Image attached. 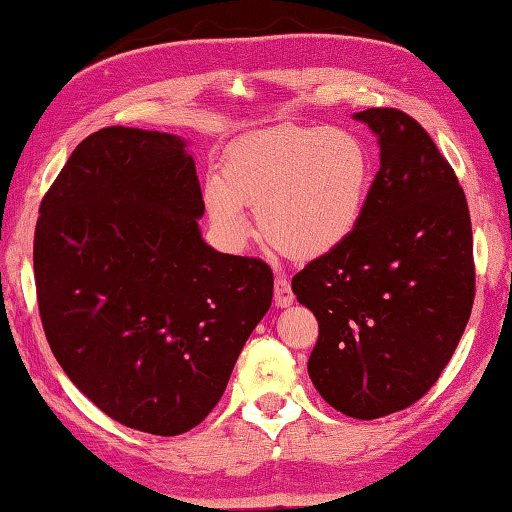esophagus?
I'll list each match as a JSON object with an SVG mask.
<instances>
[{
  "instance_id": "34e87169",
  "label": "esophagus",
  "mask_w": 512,
  "mask_h": 512,
  "mask_svg": "<svg viewBox=\"0 0 512 512\" xmlns=\"http://www.w3.org/2000/svg\"><path fill=\"white\" fill-rule=\"evenodd\" d=\"M293 300H296V296H293L289 280L284 275H277L275 277V305L289 307V305H293Z\"/></svg>"
}]
</instances>
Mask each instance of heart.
Instances as JSON below:
<instances>
[{
	"label": "heart",
	"instance_id": "b5f03b06",
	"mask_svg": "<svg viewBox=\"0 0 512 512\" xmlns=\"http://www.w3.org/2000/svg\"><path fill=\"white\" fill-rule=\"evenodd\" d=\"M370 178V155L357 135L289 124L232 142L221 173L205 176L203 198L230 239L248 235L246 205H257L259 230L275 248L316 259L357 232Z\"/></svg>",
	"mask_w": 512,
	"mask_h": 512
}]
</instances>
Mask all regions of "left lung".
<instances>
[{
  "mask_svg": "<svg viewBox=\"0 0 512 512\" xmlns=\"http://www.w3.org/2000/svg\"><path fill=\"white\" fill-rule=\"evenodd\" d=\"M354 119L379 137V171L354 235L293 275L314 311L307 363L320 397L350 418L402 411L436 384L474 302L470 210L449 162L402 110Z\"/></svg>",
  "mask_w": 512,
  "mask_h": 512,
  "instance_id": "left-lung-1",
  "label": "left lung"
}]
</instances>
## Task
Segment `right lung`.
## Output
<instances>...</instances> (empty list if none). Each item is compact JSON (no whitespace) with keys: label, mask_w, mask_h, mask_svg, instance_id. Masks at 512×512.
Instances as JSON below:
<instances>
[{"label":"right lung","mask_w":512,"mask_h":512,"mask_svg":"<svg viewBox=\"0 0 512 512\" xmlns=\"http://www.w3.org/2000/svg\"><path fill=\"white\" fill-rule=\"evenodd\" d=\"M185 140L108 126L69 155L40 203L38 309L72 384L153 436L201 424L271 307L257 257L216 253Z\"/></svg>","instance_id":"add662e5"}]
</instances>
